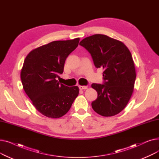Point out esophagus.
I'll use <instances>...</instances> for the list:
<instances>
[{
  "instance_id": "obj_1",
  "label": "esophagus",
  "mask_w": 159,
  "mask_h": 159,
  "mask_svg": "<svg viewBox=\"0 0 159 159\" xmlns=\"http://www.w3.org/2000/svg\"><path fill=\"white\" fill-rule=\"evenodd\" d=\"M79 89H81V90L86 89L88 88V86H79Z\"/></svg>"
}]
</instances>
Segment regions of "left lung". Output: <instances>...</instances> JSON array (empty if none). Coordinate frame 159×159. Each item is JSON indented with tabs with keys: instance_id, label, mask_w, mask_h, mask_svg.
<instances>
[{
	"instance_id": "obj_1",
	"label": "left lung",
	"mask_w": 159,
	"mask_h": 159,
	"mask_svg": "<svg viewBox=\"0 0 159 159\" xmlns=\"http://www.w3.org/2000/svg\"><path fill=\"white\" fill-rule=\"evenodd\" d=\"M79 44L91 54L96 68L104 70V84H91L98 94L91 103L93 110L104 116L119 113L129 101L136 79L129 50L122 42L101 34L88 37Z\"/></svg>"
}]
</instances>
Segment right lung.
<instances>
[{
	"label": "right lung",
	"instance_id": "obj_1",
	"mask_svg": "<svg viewBox=\"0 0 159 159\" xmlns=\"http://www.w3.org/2000/svg\"><path fill=\"white\" fill-rule=\"evenodd\" d=\"M80 39L53 41L31 51L24 61L20 78L33 105L49 118L67 113L79 93L78 86H66L57 80L65 61L79 45Z\"/></svg>",
	"mask_w": 159,
	"mask_h": 159
}]
</instances>
